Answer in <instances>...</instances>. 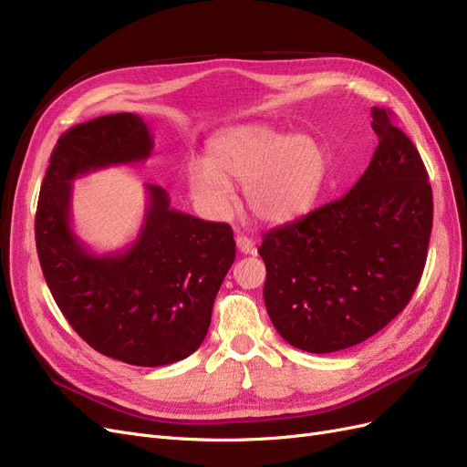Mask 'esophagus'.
I'll return each instance as SVG.
<instances>
[{
  "label": "esophagus",
  "instance_id": "obj_1",
  "mask_svg": "<svg viewBox=\"0 0 467 467\" xmlns=\"http://www.w3.org/2000/svg\"><path fill=\"white\" fill-rule=\"evenodd\" d=\"M236 246H238V250L243 252V254H255L254 240L248 238V236H244V234H238V236H236Z\"/></svg>",
  "mask_w": 467,
  "mask_h": 467
}]
</instances>
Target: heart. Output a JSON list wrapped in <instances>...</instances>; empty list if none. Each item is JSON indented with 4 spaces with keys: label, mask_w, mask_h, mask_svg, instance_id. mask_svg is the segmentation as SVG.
<instances>
[{
    "label": "heart",
    "mask_w": 467,
    "mask_h": 467,
    "mask_svg": "<svg viewBox=\"0 0 467 467\" xmlns=\"http://www.w3.org/2000/svg\"><path fill=\"white\" fill-rule=\"evenodd\" d=\"M327 159L310 135L250 124L229 128L207 143V159L188 164L192 198L209 212L231 205V184L244 186L248 212L262 223H289L318 200L326 182Z\"/></svg>",
    "instance_id": "1"
}]
</instances>
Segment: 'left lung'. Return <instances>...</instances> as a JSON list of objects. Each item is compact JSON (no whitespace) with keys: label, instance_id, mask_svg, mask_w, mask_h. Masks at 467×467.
I'll return each mask as SVG.
<instances>
[{"label":"left lung","instance_id":"left-lung-1","mask_svg":"<svg viewBox=\"0 0 467 467\" xmlns=\"http://www.w3.org/2000/svg\"><path fill=\"white\" fill-rule=\"evenodd\" d=\"M379 147L343 198L264 234L269 320L293 348L363 343L408 306L427 262L432 190L411 140L372 109Z\"/></svg>","mask_w":467,"mask_h":467}]
</instances>
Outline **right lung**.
Masks as SVG:
<instances>
[{"label":"right lung","instance_id":"add662e5","mask_svg":"<svg viewBox=\"0 0 467 467\" xmlns=\"http://www.w3.org/2000/svg\"><path fill=\"white\" fill-rule=\"evenodd\" d=\"M153 135L143 118L109 114L57 140L35 219L44 279L66 320L91 348L135 367H162L200 348L221 283L234 262L227 223L171 209L169 193L145 184L143 227L124 252L93 254L71 231V182L112 164L143 162Z\"/></svg>","mask_w":467,"mask_h":467}]
</instances>
